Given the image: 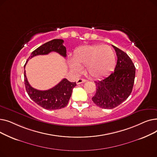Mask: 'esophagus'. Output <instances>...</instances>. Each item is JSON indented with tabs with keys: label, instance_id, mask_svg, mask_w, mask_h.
Segmentation results:
<instances>
[{
	"label": "esophagus",
	"instance_id": "34e87169",
	"mask_svg": "<svg viewBox=\"0 0 157 157\" xmlns=\"http://www.w3.org/2000/svg\"><path fill=\"white\" fill-rule=\"evenodd\" d=\"M86 80L85 79H82V78H79L78 79L77 81H76V84L79 85V84H81L82 83H85V82H86Z\"/></svg>",
	"mask_w": 157,
	"mask_h": 157
}]
</instances>
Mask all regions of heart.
<instances>
[{
	"mask_svg": "<svg viewBox=\"0 0 157 157\" xmlns=\"http://www.w3.org/2000/svg\"><path fill=\"white\" fill-rule=\"evenodd\" d=\"M73 60L69 65L75 71L80 70L79 66L86 65L89 75L94 78H101L112 71L116 63V56L108 46L100 44L81 47L74 52Z\"/></svg>",
	"mask_w": 157,
	"mask_h": 157,
	"instance_id": "obj_1",
	"label": "heart"
}]
</instances>
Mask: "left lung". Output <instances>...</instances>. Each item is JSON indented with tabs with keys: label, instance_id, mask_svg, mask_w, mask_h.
<instances>
[{
	"label": "left lung",
	"instance_id": "1",
	"mask_svg": "<svg viewBox=\"0 0 157 157\" xmlns=\"http://www.w3.org/2000/svg\"><path fill=\"white\" fill-rule=\"evenodd\" d=\"M118 58L116 67L109 76L94 81L96 92L93 102L103 109H113L130 95L134 83L136 67L128 55L113 45Z\"/></svg>",
	"mask_w": 157,
	"mask_h": 157
}]
</instances>
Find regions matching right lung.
I'll list each match as a JSON object with an SVG mask.
<instances>
[{
	"instance_id": "obj_1",
	"label": "right lung",
	"mask_w": 157,
	"mask_h": 157,
	"mask_svg": "<svg viewBox=\"0 0 157 157\" xmlns=\"http://www.w3.org/2000/svg\"><path fill=\"white\" fill-rule=\"evenodd\" d=\"M63 40L62 39H53L49 41L32 52L29 59L37 55H48L52 52H56L62 56L66 57V48L63 45ZM26 63L24 65V69ZM24 81L27 92L31 99L48 110L59 109L67 105L71 98L72 89L76 86V82H70L64 78L51 89L39 90L30 85L26 76L25 71L24 72Z\"/></svg>"
}]
</instances>
